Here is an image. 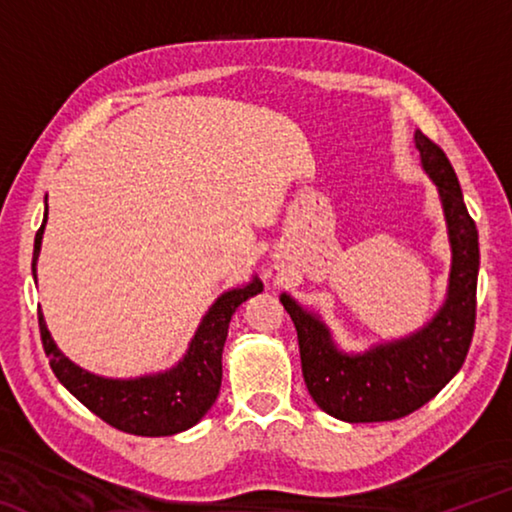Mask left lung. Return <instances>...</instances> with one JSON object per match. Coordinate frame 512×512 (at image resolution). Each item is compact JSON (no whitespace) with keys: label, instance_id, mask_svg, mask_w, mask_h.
<instances>
[{"label":"left lung","instance_id":"obj_1","mask_svg":"<svg viewBox=\"0 0 512 512\" xmlns=\"http://www.w3.org/2000/svg\"><path fill=\"white\" fill-rule=\"evenodd\" d=\"M415 146L424 171L438 187L452 246L447 298L438 314L406 339L348 354L336 348L316 314L302 309L287 293L280 296L296 325L309 395L325 413L343 422H386L418 411L461 370L472 343L479 232L445 151L420 131H415Z\"/></svg>","mask_w":512,"mask_h":512}]
</instances>
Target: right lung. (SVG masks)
<instances>
[{
  "label": "right lung",
  "instance_id": "1",
  "mask_svg": "<svg viewBox=\"0 0 512 512\" xmlns=\"http://www.w3.org/2000/svg\"><path fill=\"white\" fill-rule=\"evenodd\" d=\"M45 225L47 210L36 232V244H33V277H36ZM262 289V282L253 277L244 287L221 293L203 316L185 357L178 361V366L158 375L106 379L79 368L56 348L42 311L38 309L42 348L60 384L110 427L133 433V436H173V433L194 427L212 409L221 388V354L230 318L241 302Z\"/></svg>",
  "mask_w": 512,
  "mask_h": 512
}]
</instances>
